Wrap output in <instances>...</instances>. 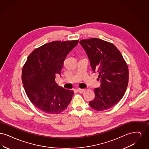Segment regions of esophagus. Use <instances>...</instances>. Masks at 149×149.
<instances>
[{
    "label": "esophagus",
    "mask_w": 149,
    "mask_h": 149,
    "mask_svg": "<svg viewBox=\"0 0 149 149\" xmlns=\"http://www.w3.org/2000/svg\"><path fill=\"white\" fill-rule=\"evenodd\" d=\"M85 89H81V88H78V91L79 93H83L85 91Z\"/></svg>",
    "instance_id": "1"
}]
</instances>
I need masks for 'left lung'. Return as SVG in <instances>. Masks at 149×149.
<instances>
[{"label": "left lung", "instance_id": "8db88e82", "mask_svg": "<svg viewBox=\"0 0 149 149\" xmlns=\"http://www.w3.org/2000/svg\"><path fill=\"white\" fill-rule=\"evenodd\" d=\"M94 72L99 73L100 88L94 89L95 98L89 105L104 111L117 104L123 97L128 83L127 64L112 43L97 38L80 41Z\"/></svg>", "mask_w": 149, "mask_h": 149}]
</instances>
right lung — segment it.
I'll return each instance as SVG.
<instances>
[{"label": "right lung", "instance_id": "right-lung-1", "mask_svg": "<svg viewBox=\"0 0 149 149\" xmlns=\"http://www.w3.org/2000/svg\"><path fill=\"white\" fill-rule=\"evenodd\" d=\"M78 40L55 41L33 50L23 66L22 81L31 103L47 114L63 112L71 102L74 91L59 86L56 74H60L67 55Z\"/></svg>", "mask_w": 149, "mask_h": 149}]
</instances>
